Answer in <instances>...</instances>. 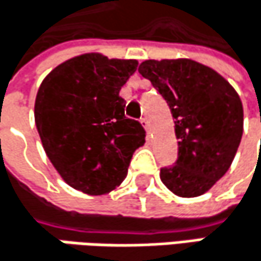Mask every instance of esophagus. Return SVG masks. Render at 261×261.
<instances>
[{
	"mask_svg": "<svg viewBox=\"0 0 261 261\" xmlns=\"http://www.w3.org/2000/svg\"><path fill=\"white\" fill-rule=\"evenodd\" d=\"M141 123H143V127L147 130V134H150V123H148L147 117H143V118H141Z\"/></svg>",
	"mask_w": 261,
	"mask_h": 261,
	"instance_id": "1",
	"label": "esophagus"
}]
</instances>
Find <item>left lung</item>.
<instances>
[{"label": "left lung", "instance_id": "left-lung-1", "mask_svg": "<svg viewBox=\"0 0 261 261\" xmlns=\"http://www.w3.org/2000/svg\"><path fill=\"white\" fill-rule=\"evenodd\" d=\"M138 72L167 100L179 156L161 168L162 183L179 197H198L230 168L244 132L239 94L213 69L197 61L147 60Z\"/></svg>", "mask_w": 261, "mask_h": 261}]
</instances>
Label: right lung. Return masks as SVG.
Here are the masks:
<instances>
[{
    "label": "right lung",
    "mask_w": 261,
    "mask_h": 261,
    "mask_svg": "<svg viewBox=\"0 0 261 261\" xmlns=\"http://www.w3.org/2000/svg\"><path fill=\"white\" fill-rule=\"evenodd\" d=\"M137 60L84 54L55 67L36 97L34 118L49 161L72 188L91 195L113 191L146 143L140 121L124 115L121 87Z\"/></svg>",
    "instance_id": "right-lung-1"
}]
</instances>
